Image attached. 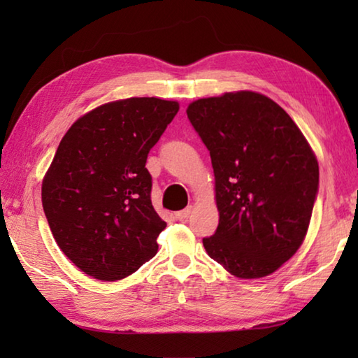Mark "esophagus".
Listing matches in <instances>:
<instances>
[{
  "instance_id": "34e87169",
  "label": "esophagus",
  "mask_w": 358,
  "mask_h": 358,
  "mask_svg": "<svg viewBox=\"0 0 358 358\" xmlns=\"http://www.w3.org/2000/svg\"><path fill=\"white\" fill-rule=\"evenodd\" d=\"M189 215H191V207H187L185 210L177 211V213H175V217H177L178 221H186L187 217H189Z\"/></svg>"
}]
</instances>
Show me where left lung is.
Wrapping results in <instances>:
<instances>
[{
  "label": "left lung",
  "instance_id": "8db88e82",
  "mask_svg": "<svg viewBox=\"0 0 358 358\" xmlns=\"http://www.w3.org/2000/svg\"><path fill=\"white\" fill-rule=\"evenodd\" d=\"M210 151L220 224L208 256L243 280L271 275L301 246L319 189V164L284 108L254 92L187 106Z\"/></svg>",
  "mask_w": 358,
  "mask_h": 358
}]
</instances>
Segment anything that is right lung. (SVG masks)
<instances>
[{"label":"right lung","instance_id":"1","mask_svg":"<svg viewBox=\"0 0 358 358\" xmlns=\"http://www.w3.org/2000/svg\"><path fill=\"white\" fill-rule=\"evenodd\" d=\"M178 102L129 98L78 118L42 181L53 238L72 264L99 281L134 273L157 252L167 224L151 205L150 150Z\"/></svg>","mask_w":358,"mask_h":358}]
</instances>
